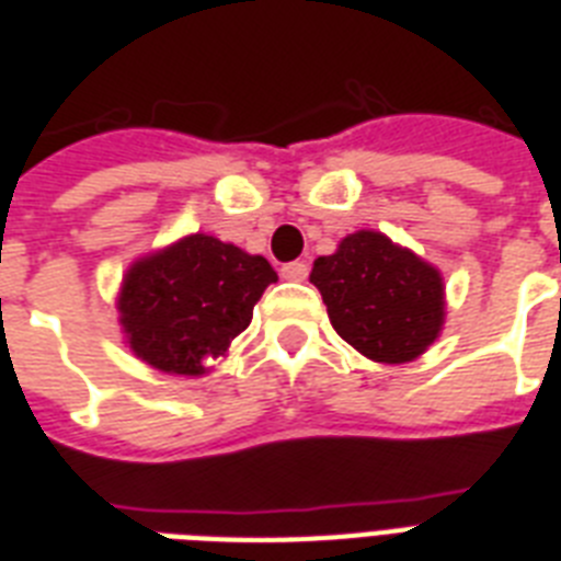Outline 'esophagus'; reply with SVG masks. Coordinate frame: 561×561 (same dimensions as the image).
Returning <instances> with one entry per match:
<instances>
[{
	"label": "esophagus",
	"mask_w": 561,
	"mask_h": 561,
	"mask_svg": "<svg viewBox=\"0 0 561 561\" xmlns=\"http://www.w3.org/2000/svg\"><path fill=\"white\" fill-rule=\"evenodd\" d=\"M282 279L306 282L308 279V264L306 262H288L285 267H282Z\"/></svg>",
	"instance_id": "1"
}]
</instances>
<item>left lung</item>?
<instances>
[{"instance_id": "obj_1", "label": "left lung", "mask_w": 561, "mask_h": 561, "mask_svg": "<svg viewBox=\"0 0 561 561\" xmlns=\"http://www.w3.org/2000/svg\"><path fill=\"white\" fill-rule=\"evenodd\" d=\"M311 282L334 332L381 364L419 358L443 329L439 273L381 232L343 238L337 253L317 259Z\"/></svg>"}]
</instances>
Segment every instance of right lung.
I'll return each instance as SVG.
<instances>
[{"label": "right lung", "instance_id": "obj_1", "mask_svg": "<svg viewBox=\"0 0 561 561\" xmlns=\"http://www.w3.org/2000/svg\"><path fill=\"white\" fill-rule=\"evenodd\" d=\"M276 271L262 255L211 236H188L127 271L118 297L130 350L151 367L201 375L253 320Z\"/></svg>", "mask_w": 561, "mask_h": 561}]
</instances>
